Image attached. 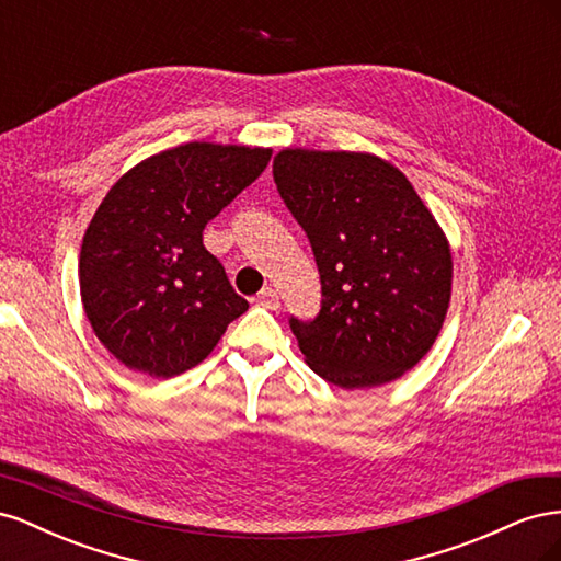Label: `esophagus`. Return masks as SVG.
<instances>
[{
	"label": "esophagus",
	"mask_w": 561,
	"mask_h": 561,
	"mask_svg": "<svg viewBox=\"0 0 561 561\" xmlns=\"http://www.w3.org/2000/svg\"><path fill=\"white\" fill-rule=\"evenodd\" d=\"M257 304H260V307H266V309H278L280 307L278 293L274 290V287H264V290L257 295Z\"/></svg>",
	"instance_id": "34e87169"
}]
</instances>
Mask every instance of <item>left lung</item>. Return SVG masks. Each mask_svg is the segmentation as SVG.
Returning <instances> with one entry per match:
<instances>
[{
  "mask_svg": "<svg viewBox=\"0 0 561 561\" xmlns=\"http://www.w3.org/2000/svg\"><path fill=\"white\" fill-rule=\"evenodd\" d=\"M274 180L307 231L322 285L299 351L339 388L400 379L431 351L451 299V250L400 168L367 151L285 147Z\"/></svg>",
  "mask_w": 561,
  "mask_h": 561,
  "instance_id": "obj_1",
  "label": "left lung"
}]
</instances>
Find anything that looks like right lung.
Returning a JSON list of instances; mask_svg holds the SVG:
<instances>
[{
	"mask_svg": "<svg viewBox=\"0 0 561 561\" xmlns=\"http://www.w3.org/2000/svg\"><path fill=\"white\" fill-rule=\"evenodd\" d=\"M268 147L186 142L114 182L83 233L81 304L118 363L173 379L210 355L248 311L203 229L262 175Z\"/></svg>",
	"mask_w": 561,
	"mask_h": 561,
	"instance_id": "add662e5",
	"label": "right lung"
}]
</instances>
